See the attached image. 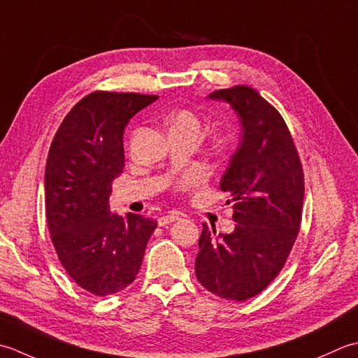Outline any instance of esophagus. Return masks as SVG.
Wrapping results in <instances>:
<instances>
[{"mask_svg":"<svg viewBox=\"0 0 358 358\" xmlns=\"http://www.w3.org/2000/svg\"><path fill=\"white\" fill-rule=\"evenodd\" d=\"M179 220H180V213H178V211H170L169 215L160 216L157 222H159L160 227H164V225H169V224L176 222V221H179Z\"/></svg>","mask_w":358,"mask_h":358,"instance_id":"34e87169","label":"esophagus"}]
</instances>
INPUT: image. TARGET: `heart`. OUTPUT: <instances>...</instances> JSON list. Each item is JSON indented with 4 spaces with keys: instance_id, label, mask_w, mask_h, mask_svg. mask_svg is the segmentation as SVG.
Instances as JSON below:
<instances>
[{
    "instance_id": "obj_1",
    "label": "heart",
    "mask_w": 358,
    "mask_h": 358,
    "mask_svg": "<svg viewBox=\"0 0 358 358\" xmlns=\"http://www.w3.org/2000/svg\"><path fill=\"white\" fill-rule=\"evenodd\" d=\"M170 129H180V131H187V133H192L194 136L201 134V119L196 115L193 111L189 109H180L176 114H173L170 117ZM194 178H187L184 180V184H192Z\"/></svg>"
}]
</instances>
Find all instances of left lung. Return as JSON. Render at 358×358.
Returning <instances> with one entry per match:
<instances>
[{
  "mask_svg": "<svg viewBox=\"0 0 358 358\" xmlns=\"http://www.w3.org/2000/svg\"><path fill=\"white\" fill-rule=\"evenodd\" d=\"M239 115L241 141L220 188L233 202L231 233L202 224L196 278L225 300L245 301L271 284L295 244L301 224L304 174L281 114L250 86L208 96Z\"/></svg>",
  "mask_w": 358,
  "mask_h": 358,
  "instance_id": "obj_1",
  "label": "left lung"
}]
</instances>
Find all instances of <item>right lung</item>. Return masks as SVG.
I'll return each instance as SVG.
<instances>
[{"label": "right lung", "mask_w": 358, "mask_h": 358, "mask_svg": "<svg viewBox=\"0 0 358 358\" xmlns=\"http://www.w3.org/2000/svg\"><path fill=\"white\" fill-rule=\"evenodd\" d=\"M157 96L87 94L71 109L50 143L45 171L48 229L62 266L96 296L136 280L157 222L109 211L113 180L125 166L123 131Z\"/></svg>", "instance_id": "right-lung-1"}]
</instances>
